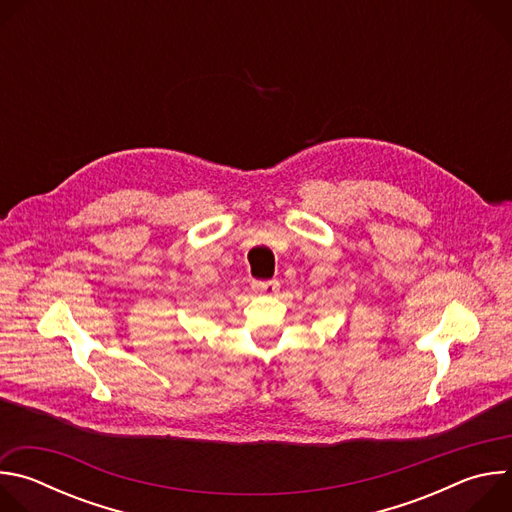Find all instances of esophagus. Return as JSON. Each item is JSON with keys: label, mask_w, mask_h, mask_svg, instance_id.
Here are the masks:
<instances>
[{"label": "esophagus", "mask_w": 512, "mask_h": 512, "mask_svg": "<svg viewBox=\"0 0 512 512\" xmlns=\"http://www.w3.org/2000/svg\"><path fill=\"white\" fill-rule=\"evenodd\" d=\"M251 287H253L255 294H259V296H273V294H277V289H279V281H277V279H267V281H253V283H251Z\"/></svg>", "instance_id": "34e87169"}]
</instances>
